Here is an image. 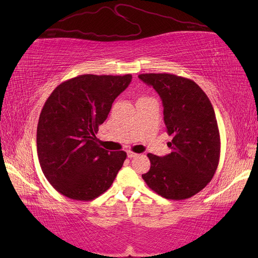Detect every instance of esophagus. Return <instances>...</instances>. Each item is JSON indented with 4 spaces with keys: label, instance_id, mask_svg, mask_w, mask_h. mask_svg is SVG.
Wrapping results in <instances>:
<instances>
[{
    "label": "esophagus",
    "instance_id": "34e87169",
    "mask_svg": "<svg viewBox=\"0 0 258 258\" xmlns=\"http://www.w3.org/2000/svg\"><path fill=\"white\" fill-rule=\"evenodd\" d=\"M127 155H128L129 158H135V157H138V156H139V154L134 153V152H131V151H128Z\"/></svg>",
    "mask_w": 258,
    "mask_h": 258
}]
</instances>
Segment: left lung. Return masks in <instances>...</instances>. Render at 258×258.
<instances>
[{
	"mask_svg": "<svg viewBox=\"0 0 258 258\" xmlns=\"http://www.w3.org/2000/svg\"><path fill=\"white\" fill-rule=\"evenodd\" d=\"M139 79L158 92L167 132L173 137L168 142L170 154H147L151 169L142 177L163 198L188 199L208 185L220 161L221 139L213 106L189 79L169 73L140 74Z\"/></svg>",
	"mask_w": 258,
	"mask_h": 258,
	"instance_id": "left-lung-1",
	"label": "left lung"
}]
</instances>
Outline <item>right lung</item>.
Listing matches in <instances>:
<instances>
[{"mask_svg":"<svg viewBox=\"0 0 258 258\" xmlns=\"http://www.w3.org/2000/svg\"><path fill=\"white\" fill-rule=\"evenodd\" d=\"M131 79V74L79 75L57 86L46 100L37 123L38 161L63 196L89 201L113 184L127 154L104 150L96 135Z\"/></svg>","mask_w":258,"mask_h":258,"instance_id":"right-lung-1","label":"right lung"}]
</instances>
